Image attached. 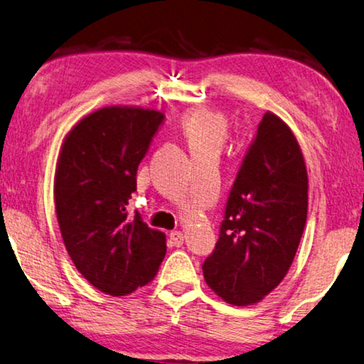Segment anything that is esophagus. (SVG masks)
Wrapping results in <instances>:
<instances>
[{
  "instance_id": "esophagus-1",
  "label": "esophagus",
  "mask_w": 364,
  "mask_h": 364,
  "mask_svg": "<svg viewBox=\"0 0 364 364\" xmlns=\"http://www.w3.org/2000/svg\"><path fill=\"white\" fill-rule=\"evenodd\" d=\"M169 243H171V246H177V247L183 245V235L181 233V231H171Z\"/></svg>"
}]
</instances>
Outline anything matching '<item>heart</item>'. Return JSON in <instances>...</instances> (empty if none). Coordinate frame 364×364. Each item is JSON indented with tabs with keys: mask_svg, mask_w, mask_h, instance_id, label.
Returning <instances> with one entry per match:
<instances>
[{
	"mask_svg": "<svg viewBox=\"0 0 364 364\" xmlns=\"http://www.w3.org/2000/svg\"><path fill=\"white\" fill-rule=\"evenodd\" d=\"M183 138L192 151L218 152L228 139V119L208 108H192L178 119Z\"/></svg>",
	"mask_w": 364,
	"mask_h": 364,
	"instance_id": "1",
	"label": "heart"
}]
</instances>
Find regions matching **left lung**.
<instances>
[{
  "instance_id": "8db88e82",
  "label": "left lung",
  "mask_w": 364,
  "mask_h": 364,
  "mask_svg": "<svg viewBox=\"0 0 364 364\" xmlns=\"http://www.w3.org/2000/svg\"><path fill=\"white\" fill-rule=\"evenodd\" d=\"M309 177L296 136L267 112L231 187L220 236L202 269L225 302L251 305L279 286L302 238Z\"/></svg>"
}]
</instances>
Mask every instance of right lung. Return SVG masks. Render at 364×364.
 Listing matches in <instances>:
<instances>
[{"mask_svg": "<svg viewBox=\"0 0 364 364\" xmlns=\"http://www.w3.org/2000/svg\"><path fill=\"white\" fill-rule=\"evenodd\" d=\"M164 118L154 109L102 108L78 121L62 144L54 181L62 238L78 272L109 296L146 286L166 256V235L126 208Z\"/></svg>", "mask_w": 364, "mask_h": 364, "instance_id": "1", "label": "right lung"}]
</instances>
